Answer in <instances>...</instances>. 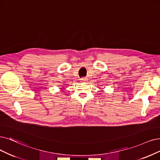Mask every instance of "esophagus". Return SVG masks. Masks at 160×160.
<instances>
[{"label":"esophagus","mask_w":160,"mask_h":160,"mask_svg":"<svg viewBox=\"0 0 160 160\" xmlns=\"http://www.w3.org/2000/svg\"><path fill=\"white\" fill-rule=\"evenodd\" d=\"M87 80H88V79L86 78H81V80L83 81V82H86Z\"/></svg>","instance_id":"obj_1"}]
</instances>
